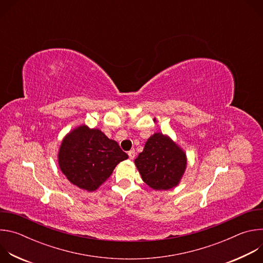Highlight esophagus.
<instances>
[{
	"instance_id": "obj_1",
	"label": "esophagus",
	"mask_w": 263,
	"mask_h": 263,
	"mask_svg": "<svg viewBox=\"0 0 263 263\" xmlns=\"http://www.w3.org/2000/svg\"><path fill=\"white\" fill-rule=\"evenodd\" d=\"M128 155H129L130 159H134V157H135V151H134V149H131V151H129Z\"/></svg>"
}]
</instances>
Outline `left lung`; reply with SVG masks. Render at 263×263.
<instances>
[{"instance_id": "1", "label": "left lung", "mask_w": 263, "mask_h": 263, "mask_svg": "<svg viewBox=\"0 0 263 263\" xmlns=\"http://www.w3.org/2000/svg\"><path fill=\"white\" fill-rule=\"evenodd\" d=\"M134 163L142 181L155 191L176 187L186 170V153L167 135L154 133Z\"/></svg>"}]
</instances>
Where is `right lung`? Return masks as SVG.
<instances>
[{
    "label": "right lung",
    "instance_id": "add662e5",
    "mask_svg": "<svg viewBox=\"0 0 263 263\" xmlns=\"http://www.w3.org/2000/svg\"><path fill=\"white\" fill-rule=\"evenodd\" d=\"M128 155L101 130L81 125L67 133L58 151V164L67 180L86 192H95Z\"/></svg>",
    "mask_w": 263,
    "mask_h": 263
}]
</instances>
